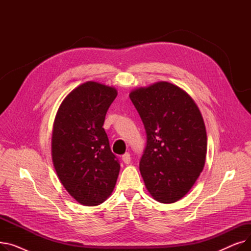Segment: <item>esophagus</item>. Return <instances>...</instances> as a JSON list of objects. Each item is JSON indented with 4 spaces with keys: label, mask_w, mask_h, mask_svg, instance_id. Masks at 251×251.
<instances>
[{
    "label": "esophagus",
    "mask_w": 251,
    "mask_h": 251,
    "mask_svg": "<svg viewBox=\"0 0 251 251\" xmlns=\"http://www.w3.org/2000/svg\"><path fill=\"white\" fill-rule=\"evenodd\" d=\"M122 161H123V162H124V164H126V165L130 164V162H131V156H130V153L126 152L125 154H123V156H122Z\"/></svg>",
    "instance_id": "34e87169"
}]
</instances>
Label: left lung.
<instances>
[{"label": "left lung", "instance_id": "1", "mask_svg": "<svg viewBox=\"0 0 251 251\" xmlns=\"http://www.w3.org/2000/svg\"><path fill=\"white\" fill-rule=\"evenodd\" d=\"M147 132L139 170L147 189L162 203L185 195L202 172L206 131L187 92L166 81L130 92Z\"/></svg>", "mask_w": 251, "mask_h": 251}]
</instances>
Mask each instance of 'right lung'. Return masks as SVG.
<instances>
[{"label":"right lung","mask_w":251,"mask_h":251,"mask_svg":"<svg viewBox=\"0 0 251 251\" xmlns=\"http://www.w3.org/2000/svg\"><path fill=\"white\" fill-rule=\"evenodd\" d=\"M116 97L114 87L87 81L65 98L56 115L52 163L65 189L83 205H98L107 200L120 171L102 128Z\"/></svg>","instance_id":"add662e5"}]
</instances>
